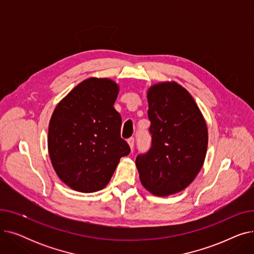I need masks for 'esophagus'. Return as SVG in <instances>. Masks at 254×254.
<instances>
[{
	"label": "esophagus",
	"mask_w": 254,
	"mask_h": 254,
	"mask_svg": "<svg viewBox=\"0 0 254 254\" xmlns=\"http://www.w3.org/2000/svg\"><path fill=\"white\" fill-rule=\"evenodd\" d=\"M127 143H128V145H129V147H130V150L132 151V149H134V146H135V139L134 138H129L128 140H127Z\"/></svg>",
	"instance_id": "esophagus-1"
}]
</instances>
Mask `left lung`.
<instances>
[{
	"label": "left lung",
	"instance_id": "8db88e82",
	"mask_svg": "<svg viewBox=\"0 0 254 254\" xmlns=\"http://www.w3.org/2000/svg\"><path fill=\"white\" fill-rule=\"evenodd\" d=\"M151 147L136 166L142 185L154 195L177 193L194 180L207 152L208 128L190 93L175 81L147 91Z\"/></svg>",
	"mask_w": 254,
	"mask_h": 254
}]
</instances>
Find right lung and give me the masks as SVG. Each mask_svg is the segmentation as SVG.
<instances>
[{"mask_svg": "<svg viewBox=\"0 0 254 254\" xmlns=\"http://www.w3.org/2000/svg\"><path fill=\"white\" fill-rule=\"evenodd\" d=\"M118 91L111 79L88 78L75 86L51 115V164L60 179L76 191L103 190L119 159L130 151L120 137L122 117L113 106Z\"/></svg>", "mask_w": 254, "mask_h": 254, "instance_id": "right-lung-1", "label": "right lung"}]
</instances>
